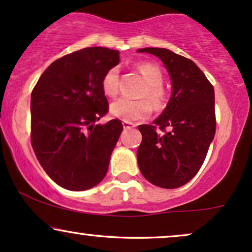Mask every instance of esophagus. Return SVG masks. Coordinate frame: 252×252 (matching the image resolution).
<instances>
[{"mask_svg": "<svg viewBox=\"0 0 252 252\" xmlns=\"http://www.w3.org/2000/svg\"><path fill=\"white\" fill-rule=\"evenodd\" d=\"M122 124H123V128L124 129H130V128H134V126H135L134 123L128 122V121H123Z\"/></svg>", "mask_w": 252, "mask_h": 252, "instance_id": "esophagus-1", "label": "esophagus"}]
</instances>
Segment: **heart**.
Returning a JSON list of instances; mask_svg holds the SVG:
<instances>
[{"instance_id": "heart-1", "label": "heart", "mask_w": 252, "mask_h": 252, "mask_svg": "<svg viewBox=\"0 0 252 252\" xmlns=\"http://www.w3.org/2000/svg\"><path fill=\"white\" fill-rule=\"evenodd\" d=\"M136 67L147 80V85L143 89L141 97H149L156 109H161L167 99L166 91L162 88V71L152 63H140ZM118 85H120V68L115 66L104 74L102 90L106 96L115 97L118 92ZM150 112H152V104L145 98L136 100L118 98L110 105V114L112 116L128 122L143 120L149 116Z\"/></svg>"}]
</instances>
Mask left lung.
Wrapping results in <instances>:
<instances>
[{
  "instance_id": "left-lung-1",
  "label": "left lung",
  "mask_w": 252,
  "mask_h": 252,
  "mask_svg": "<svg viewBox=\"0 0 252 252\" xmlns=\"http://www.w3.org/2000/svg\"><path fill=\"white\" fill-rule=\"evenodd\" d=\"M160 58L168 71L173 92L166 109L150 124L138 126L141 173L153 185L178 189L194 178L216 134L215 89L189 58L167 48H141Z\"/></svg>"
}]
</instances>
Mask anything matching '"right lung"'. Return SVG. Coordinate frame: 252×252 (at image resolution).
Masks as SVG:
<instances>
[{
  "label": "right lung",
  "instance_id": "1",
  "mask_svg": "<svg viewBox=\"0 0 252 252\" xmlns=\"http://www.w3.org/2000/svg\"><path fill=\"white\" fill-rule=\"evenodd\" d=\"M118 63V51L84 48L52 63L32 91V147L63 189H90L108 172L123 126L120 120L96 122L109 111L102 79Z\"/></svg>",
  "mask_w": 252,
  "mask_h": 252
}]
</instances>
